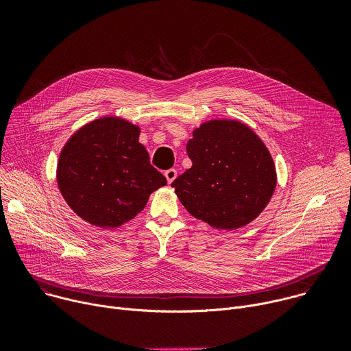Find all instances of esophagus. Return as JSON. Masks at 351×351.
<instances>
[{
    "label": "esophagus",
    "instance_id": "1",
    "mask_svg": "<svg viewBox=\"0 0 351 351\" xmlns=\"http://www.w3.org/2000/svg\"><path fill=\"white\" fill-rule=\"evenodd\" d=\"M165 178H167V180H168V183H172L175 179H176V176H178V172H176V169H168V171H165Z\"/></svg>",
    "mask_w": 351,
    "mask_h": 351
}]
</instances>
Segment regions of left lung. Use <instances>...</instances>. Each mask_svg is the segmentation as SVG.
Masks as SVG:
<instances>
[{"instance_id": "obj_1", "label": "left lung", "mask_w": 351, "mask_h": 351, "mask_svg": "<svg viewBox=\"0 0 351 351\" xmlns=\"http://www.w3.org/2000/svg\"><path fill=\"white\" fill-rule=\"evenodd\" d=\"M186 149L193 165L171 186L194 218L233 230L263 213L276 172L268 148L252 129L237 121H210L193 132Z\"/></svg>"}]
</instances>
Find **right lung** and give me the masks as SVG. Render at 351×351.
Masks as SVG:
<instances>
[{"mask_svg": "<svg viewBox=\"0 0 351 351\" xmlns=\"http://www.w3.org/2000/svg\"><path fill=\"white\" fill-rule=\"evenodd\" d=\"M140 128L106 117L79 129L62 148L58 187L68 206L99 228H117L134 218L154 190L167 184L138 143Z\"/></svg>", "mask_w": 351, "mask_h": 351, "instance_id": "1", "label": "right lung"}]
</instances>
